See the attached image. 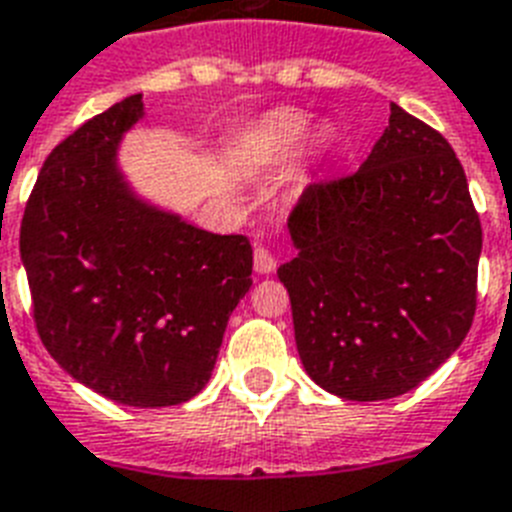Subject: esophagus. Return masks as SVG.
<instances>
[{
	"instance_id": "obj_1",
	"label": "esophagus",
	"mask_w": 512,
	"mask_h": 512,
	"mask_svg": "<svg viewBox=\"0 0 512 512\" xmlns=\"http://www.w3.org/2000/svg\"><path fill=\"white\" fill-rule=\"evenodd\" d=\"M253 269L259 274H272L277 269V259L264 246H259L253 251Z\"/></svg>"
}]
</instances>
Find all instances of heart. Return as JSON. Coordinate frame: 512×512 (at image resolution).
I'll return each mask as SVG.
<instances>
[{
  "label": "heart",
  "instance_id": "obj_1",
  "mask_svg": "<svg viewBox=\"0 0 512 512\" xmlns=\"http://www.w3.org/2000/svg\"><path fill=\"white\" fill-rule=\"evenodd\" d=\"M308 117L298 109H274L253 125L248 143L264 156H285L306 141Z\"/></svg>",
  "mask_w": 512,
  "mask_h": 512
}]
</instances>
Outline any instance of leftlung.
<instances>
[{
    "label": "left lung",
    "mask_w": 512,
    "mask_h": 512,
    "mask_svg": "<svg viewBox=\"0 0 512 512\" xmlns=\"http://www.w3.org/2000/svg\"><path fill=\"white\" fill-rule=\"evenodd\" d=\"M287 230L298 256L277 277L303 369L322 390L398 398L466 340L479 214L450 143L398 104L361 170L308 185Z\"/></svg>",
    "instance_id": "left-lung-1"
}]
</instances>
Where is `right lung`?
I'll return each mask as SVG.
<instances>
[{
    "label": "right lung",
    "mask_w": 512,
    "mask_h": 512,
    "mask_svg": "<svg viewBox=\"0 0 512 512\" xmlns=\"http://www.w3.org/2000/svg\"><path fill=\"white\" fill-rule=\"evenodd\" d=\"M143 96L67 135L20 225L33 319L54 361L114 403L164 408L209 382L227 319L251 287L243 235H214L135 196L117 162Z\"/></svg>",
    "instance_id": "obj_1"
}]
</instances>
